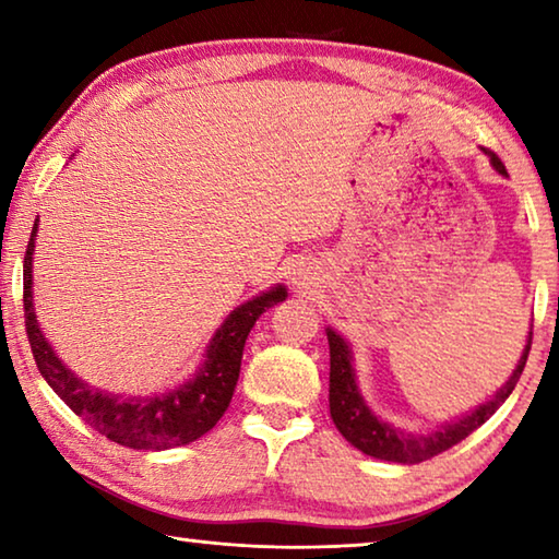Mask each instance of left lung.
<instances>
[{
	"mask_svg": "<svg viewBox=\"0 0 559 559\" xmlns=\"http://www.w3.org/2000/svg\"><path fill=\"white\" fill-rule=\"evenodd\" d=\"M480 150L488 155L496 173L508 177L506 165L500 163L498 155L490 153L486 147ZM325 333L330 345V416H333L337 431L343 433L357 451L367 453V456L404 463V466L439 456V453L456 447L459 441L466 439L471 431H476L480 424H486L490 416L498 412V406L508 400L510 392L515 390L520 374H523V367L527 362L530 340H533V328H530L527 345L518 359L513 374L508 377V382L500 386L488 402L473 406L466 414L453 416V419L443 421L429 431H406L394 427L390 421H384L382 416H377L370 409V404L365 402V396L359 392L357 384L353 347H349L347 340L335 333L333 328H325Z\"/></svg>",
	"mask_w": 559,
	"mask_h": 559,
	"instance_id": "left-lung-1",
	"label": "left lung"
}]
</instances>
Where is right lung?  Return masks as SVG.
<instances>
[{
	"label": "right lung",
	"mask_w": 559,
	"mask_h": 559,
	"mask_svg": "<svg viewBox=\"0 0 559 559\" xmlns=\"http://www.w3.org/2000/svg\"><path fill=\"white\" fill-rule=\"evenodd\" d=\"M36 234H39V219L34 222L24 257V323L36 367L66 406H71L103 437L128 449L165 451L185 447L214 429V424L222 419L231 402L236 382H239L246 337L261 313L288 298V288L276 283L234 308L206 343L202 362L194 374H189L187 382L147 396H122L83 382L61 362V357L46 340L34 310Z\"/></svg>",
	"instance_id": "obj_1"
}]
</instances>
